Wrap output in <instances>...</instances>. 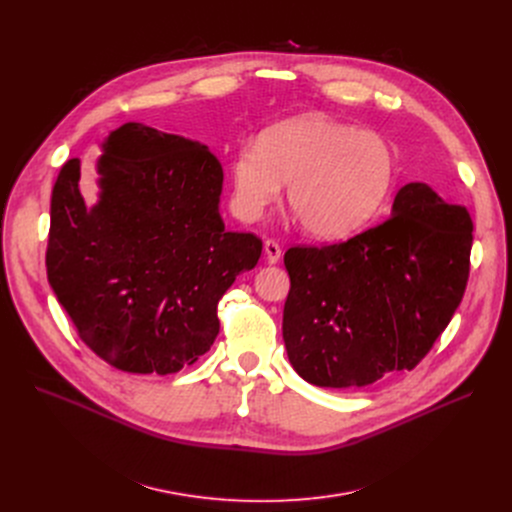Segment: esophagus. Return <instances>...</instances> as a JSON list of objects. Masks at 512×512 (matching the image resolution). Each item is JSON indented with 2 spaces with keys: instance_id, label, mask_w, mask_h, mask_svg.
Masks as SVG:
<instances>
[{
  "instance_id": "34e87169",
  "label": "esophagus",
  "mask_w": 512,
  "mask_h": 512,
  "mask_svg": "<svg viewBox=\"0 0 512 512\" xmlns=\"http://www.w3.org/2000/svg\"><path fill=\"white\" fill-rule=\"evenodd\" d=\"M263 251H265V257L269 263H277L279 257H281V247L275 239H265L263 243Z\"/></svg>"
}]
</instances>
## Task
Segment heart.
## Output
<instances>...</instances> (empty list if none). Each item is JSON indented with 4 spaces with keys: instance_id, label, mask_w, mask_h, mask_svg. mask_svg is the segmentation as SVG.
Instances as JSON below:
<instances>
[{
    "instance_id": "heart-1",
    "label": "heart",
    "mask_w": 512,
    "mask_h": 512,
    "mask_svg": "<svg viewBox=\"0 0 512 512\" xmlns=\"http://www.w3.org/2000/svg\"><path fill=\"white\" fill-rule=\"evenodd\" d=\"M395 180L397 154L383 135L306 115L265 129L257 145H241L231 164V204L243 221H257L285 182L302 229L332 241L373 221Z\"/></svg>"
}]
</instances>
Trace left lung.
<instances>
[{
    "mask_svg": "<svg viewBox=\"0 0 512 512\" xmlns=\"http://www.w3.org/2000/svg\"><path fill=\"white\" fill-rule=\"evenodd\" d=\"M472 229L466 206L411 182L383 223L342 243L289 247L283 342L298 375L356 389L413 371L464 298Z\"/></svg>",
    "mask_w": 512,
    "mask_h": 512,
    "instance_id": "obj_1",
    "label": "left lung"
}]
</instances>
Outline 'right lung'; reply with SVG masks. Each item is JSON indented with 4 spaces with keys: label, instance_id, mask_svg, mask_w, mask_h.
Returning <instances> with one entry per match:
<instances>
[{
    "label": "right lung",
    "instance_id": "add662e5",
    "mask_svg": "<svg viewBox=\"0 0 512 512\" xmlns=\"http://www.w3.org/2000/svg\"><path fill=\"white\" fill-rule=\"evenodd\" d=\"M101 200L68 160L50 200L46 273L79 338L111 367L170 375L214 342L216 304L263 243L225 231L223 166L198 141L125 123L103 143Z\"/></svg>",
    "mask_w": 512,
    "mask_h": 512
}]
</instances>
